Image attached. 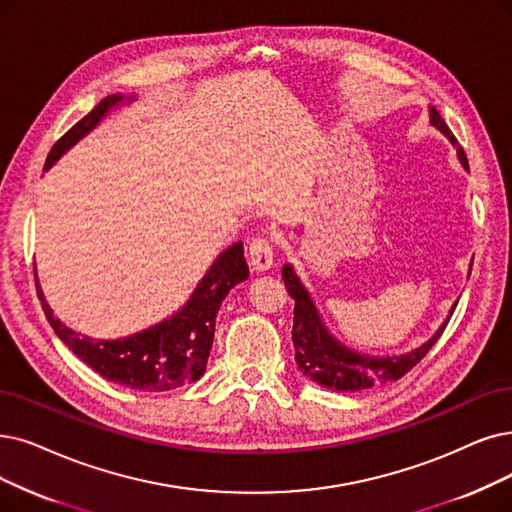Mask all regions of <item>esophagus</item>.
I'll use <instances>...</instances> for the list:
<instances>
[{
	"instance_id": "esophagus-1",
	"label": "esophagus",
	"mask_w": 512,
	"mask_h": 512,
	"mask_svg": "<svg viewBox=\"0 0 512 512\" xmlns=\"http://www.w3.org/2000/svg\"><path fill=\"white\" fill-rule=\"evenodd\" d=\"M250 264L256 273H264L273 267V245L269 237H256L250 243Z\"/></svg>"
}]
</instances>
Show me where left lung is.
Masks as SVG:
<instances>
[{"label": "left lung", "mask_w": 512, "mask_h": 512, "mask_svg": "<svg viewBox=\"0 0 512 512\" xmlns=\"http://www.w3.org/2000/svg\"><path fill=\"white\" fill-rule=\"evenodd\" d=\"M428 115H431V126L437 128L456 147L462 168L468 172L466 153L462 151V147H458L456 136L447 128L439 111L435 107H428ZM470 267H473V262H470ZM281 275L285 281V288H288L290 296L296 302L292 340L296 349L298 370L306 378H311L313 382L330 388V391H336V393L367 391V388L372 386L393 382L405 376L428 351H431V346L443 334L445 325L458 304L454 302L452 311H449L447 319L439 325V330L424 344H420L418 349H412L410 353H403V355L374 357V355L353 351L349 346H344L336 336H332V332L325 327L309 290L304 288V283L296 275L292 264H283Z\"/></svg>", "instance_id": "obj_1"}]
</instances>
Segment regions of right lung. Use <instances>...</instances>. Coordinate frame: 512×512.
Wrapping results in <instances>:
<instances>
[{"instance_id":"right-lung-1","label":"right lung","mask_w":512,"mask_h":512,"mask_svg":"<svg viewBox=\"0 0 512 512\" xmlns=\"http://www.w3.org/2000/svg\"><path fill=\"white\" fill-rule=\"evenodd\" d=\"M132 100L134 96L124 94L102 98L84 119L77 121L56 142L46 159L44 170H50L60 157L86 134H90L113 109ZM248 275L250 269L243 256V243L237 241L231 248L218 254L212 267L197 283L191 298L174 315L147 327V330L115 340H96L71 330V327L54 317L37 275L35 285L56 336L81 361L90 365L96 374L115 384L132 388V391L163 393L195 382L206 372L220 304L231 288L248 279Z\"/></svg>"}]
</instances>
